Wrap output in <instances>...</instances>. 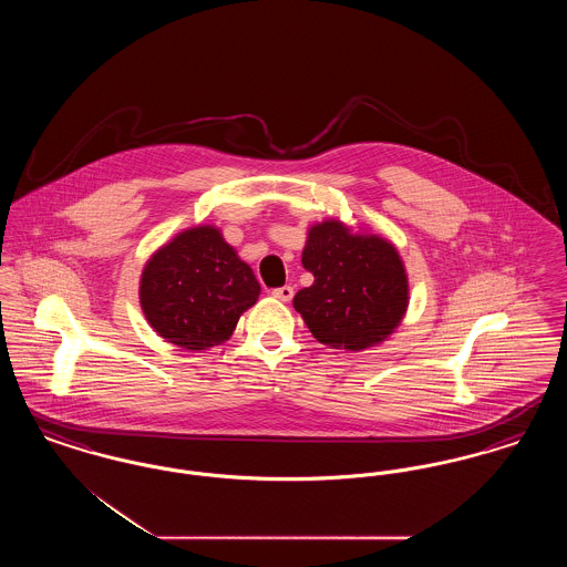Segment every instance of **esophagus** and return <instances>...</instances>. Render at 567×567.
Returning <instances> with one entry per match:
<instances>
[{"label": "esophagus", "instance_id": "1", "mask_svg": "<svg viewBox=\"0 0 567 567\" xmlns=\"http://www.w3.org/2000/svg\"><path fill=\"white\" fill-rule=\"evenodd\" d=\"M293 293H296V291H293V287H289V285L278 287V289L271 291V296L276 297V299H280V301H291Z\"/></svg>", "mask_w": 567, "mask_h": 567}]
</instances>
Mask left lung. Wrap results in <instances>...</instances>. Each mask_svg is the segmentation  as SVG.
I'll return each mask as SVG.
<instances>
[{
	"label": "left lung",
	"instance_id": "1",
	"mask_svg": "<svg viewBox=\"0 0 567 567\" xmlns=\"http://www.w3.org/2000/svg\"><path fill=\"white\" fill-rule=\"evenodd\" d=\"M301 264L315 282L297 291L293 306L321 344L363 351L402 323L408 276L389 240L324 220L310 227Z\"/></svg>",
	"mask_w": 567,
	"mask_h": 567
}]
</instances>
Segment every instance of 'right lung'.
Listing matches in <instances>:
<instances>
[{
	"mask_svg": "<svg viewBox=\"0 0 567 567\" xmlns=\"http://www.w3.org/2000/svg\"><path fill=\"white\" fill-rule=\"evenodd\" d=\"M259 293L250 266L210 225L187 229L162 246L140 280L146 321L187 351L225 342Z\"/></svg>",
	"mask_w": 567,
	"mask_h": 567,
	"instance_id": "right-lung-1",
	"label": "right lung"
}]
</instances>
